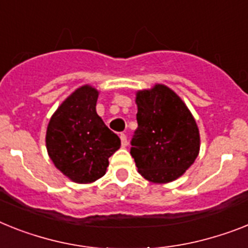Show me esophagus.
<instances>
[{"instance_id":"1","label":"esophagus","mask_w":248,"mask_h":248,"mask_svg":"<svg viewBox=\"0 0 248 248\" xmlns=\"http://www.w3.org/2000/svg\"><path fill=\"white\" fill-rule=\"evenodd\" d=\"M120 139H121V145H122L124 147L127 146L128 141H127V136H126V134H121Z\"/></svg>"}]
</instances>
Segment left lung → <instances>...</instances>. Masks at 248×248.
Masks as SVG:
<instances>
[{"mask_svg":"<svg viewBox=\"0 0 248 248\" xmlns=\"http://www.w3.org/2000/svg\"><path fill=\"white\" fill-rule=\"evenodd\" d=\"M137 128L130 154L139 172L149 182L169 183L183 175L199 153L194 118L165 85L137 93Z\"/></svg>","mask_w":248,"mask_h":248,"instance_id":"left-lung-1","label":"left lung"}]
</instances>
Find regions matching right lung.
I'll return each mask as SVG.
<instances>
[{"label": "right lung", "mask_w": 248, "mask_h": 248, "mask_svg": "<svg viewBox=\"0 0 248 248\" xmlns=\"http://www.w3.org/2000/svg\"><path fill=\"white\" fill-rule=\"evenodd\" d=\"M98 92L84 85L77 89L53 114L46 131L50 159L73 182H95L106 174L108 157L121 140L97 112Z\"/></svg>", "instance_id": "add662e5"}]
</instances>
